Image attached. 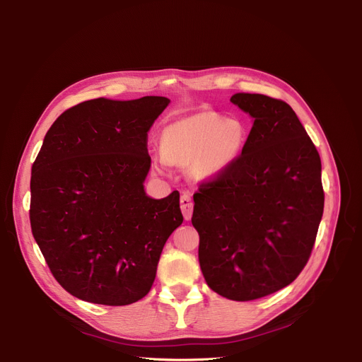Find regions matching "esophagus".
<instances>
[{"label": "esophagus", "mask_w": 362, "mask_h": 362, "mask_svg": "<svg viewBox=\"0 0 362 362\" xmlns=\"http://www.w3.org/2000/svg\"><path fill=\"white\" fill-rule=\"evenodd\" d=\"M181 211L185 221H190L192 218V213H193V201H192V196L189 193H182L181 196Z\"/></svg>", "instance_id": "esophagus-1"}]
</instances>
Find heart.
Here are the masks:
<instances>
[{
  "label": "heart",
  "mask_w": 362,
  "mask_h": 362,
  "mask_svg": "<svg viewBox=\"0 0 362 362\" xmlns=\"http://www.w3.org/2000/svg\"><path fill=\"white\" fill-rule=\"evenodd\" d=\"M250 136L243 117H223L202 110L173 120L161 131V154L152 166L166 175L170 164L187 166L194 181H211L231 169L243 156Z\"/></svg>",
  "instance_id": "heart-1"
}]
</instances>
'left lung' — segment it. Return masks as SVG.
I'll return each mask as SVG.
<instances>
[{"mask_svg": "<svg viewBox=\"0 0 362 362\" xmlns=\"http://www.w3.org/2000/svg\"><path fill=\"white\" fill-rule=\"evenodd\" d=\"M254 125L234 166L193 194L199 264L213 291L254 300L287 287L308 261L325 194L322 161L284 101L235 93Z\"/></svg>", "mask_w": 362, "mask_h": 362, "instance_id": "left-lung-1", "label": "left lung"}]
</instances>
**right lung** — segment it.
<instances>
[{"label": "right lung", "instance_id": "right-lung-1", "mask_svg": "<svg viewBox=\"0 0 362 362\" xmlns=\"http://www.w3.org/2000/svg\"><path fill=\"white\" fill-rule=\"evenodd\" d=\"M164 96L84 101L51 125L31 168L30 223L60 286L100 305L145 298L161 250L182 223L180 193L145 192L148 131Z\"/></svg>", "mask_w": 362, "mask_h": 362}]
</instances>
